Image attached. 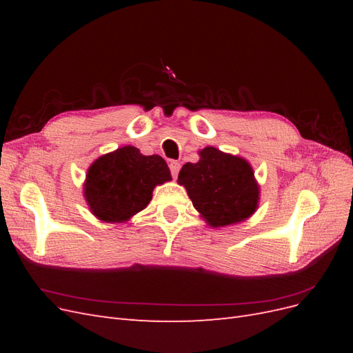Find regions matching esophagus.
Here are the masks:
<instances>
[{"label": "esophagus", "mask_w": 353, "mask_h": 353, "mask_svg": "<svg viewBox=\"0 0 353 353\" xmlns=\"http://www.w3.org/2000/svg\"><path fill=\"white\" fill-rule=\"evenodd\" d=\"M169 169H170V174H172V176L176 178L179 169H181V163L176 162V160H172V162L169 163Z\"/></svg>", "instance_id": "34e87169"}]
</instances>
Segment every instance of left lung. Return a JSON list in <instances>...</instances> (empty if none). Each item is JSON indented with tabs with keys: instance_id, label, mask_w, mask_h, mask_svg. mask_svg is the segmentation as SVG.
<instances>
[{
	"instance_id": "left-lung-1",
	"label": "left lung",
	"mask_w": 353,
	"mask_h": 353,
	"mask_svg": "<svg viewBox=\"0 0 353 353\" xmlns=\"http://www.w3.org/2000/svg\"><path fill=\"white\" fill-rule=\"evenodd\" d=\"M197 163H185L178 183L210 227H227L250 218L259 203V185L248 160L215 147L199 152Z\"/></svg>"
}]
</instances>
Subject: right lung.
I'll return each mask as SVG.
<instances>
[{
    "mask_svg": "<svg viewBox=\"0 0 353 353\" xmlns=\"http://www.w3.org/2000/svg\"><path fill=\"white\" fill-rule=\"evenodd\" d=\"M170 179L162 157L144 156L137 147L125 145L90 166L83 196L92 215L100 221L125 222L147 208L156 185Z\"/></svg>",
    "mask_w": 353,
    "mask_h": 353,
    "instance_id": "1",
    "label": "right lung"
}]
</instances>
